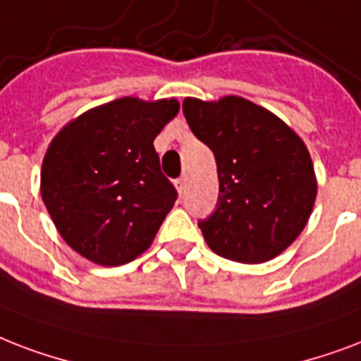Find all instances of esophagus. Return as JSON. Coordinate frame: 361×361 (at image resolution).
Returning a JSON list of instances; mask_svg holds the SVG:
<instances>
[{"label": "esophagus", "instance_id": "34e87169", "mask_svg": "<svg viewBox=\"0 0 361 361\" xmlns=\"http://www.w3.org/2000/svg\"><path fill=\"white\" fill-rule=\"evenodd\" d=\"M175 186H177L178 192H180V194H183V192H184V186H186V177L177 178V180H175Z\"/></svg>", "mask_w": 361, "mask_h": 361}]
</instances>
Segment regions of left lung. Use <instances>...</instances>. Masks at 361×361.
<instances>
[{
  "label": "left lung",
  "mask_w": 361,
  "mask_h": 361,
  "mask_svg": "<svg viewBox=\"0 0 361 361\" xmlns=\"http://www.w3.org/2000/svg\"><path fill=\"white\" fill-rule=\"evenodd\" d=\"M190 130L212 150L219 201L197 226L212 252L262 264L286 250L305 228L317 197L311 156L281 118L243 97H186Z\"/></svg>",
  "instance_id": "obj_1"
}]
</instances>
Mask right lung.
I'll return each mask as SVG.
<instances>
[{"instance_id": "right-lung-1", "label": "right lung", "mask_w": 361, "mask_h": 361, "mask_svg": "<svg viewBox=\"0 0 361 361\" xmlns=\"http://www.w3.org/2000/svg\"><path fill=\"white\" fill-rule=\"evenodd\" d=\"M177 113L175 99L122 97L80 114L50 142L41 195L80 256L114 267L150 247L178 195L154 149Z\"/></svg>"}]
</instances>
